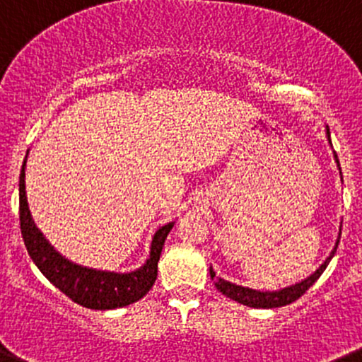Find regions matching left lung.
Segmentation results:
<instances>
[{
    "instance_id": "left-lung-1",
    "label": "left lung",
    "mask_w": 362,
    "mask_h": 362,
    "mask_svg": "<svg viewBox=\"0 0 362 362\" xmlns=\"http://www.w3.org/2000/svg\"><path fill=\"white\" fill-rule=\"evenodd\" d=\"M327 138H329V129H327ZM329 141H331V138H329ZM334 159H336V163H338V168H339V160H338V156H336V152H334ZM339 173H341V168H339ZM338 244H339V237H338V240H336V245H334V249H332V252L327 256V259H325V262L322 263L317 270H315L310 278L303 279V281L296 283V285H292V286H286V288H283V290H278V292H259V290L245 288V286H238V285H235V283L224 281V279L217 278L216 272L212 270V267H210V278L214 279V285H216V288L219 290L223 296L230 297V299L237 300V303L244 304V306L262 308V310H269V308H281V306H286V304L296 303L299 297H303L304 293H306V290H310L311 286L315 285V281L320 278L322 272L325 270V267L329 265L331 258L334 256Z\"/></svg>"
}]
</instances>
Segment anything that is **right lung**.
<instances>
[{
    "label": "right lung",
    "instance_id": "obj_1",
    "mask_svg": "<svg viewBox=\"0 0 362 362\" xmlns=\"http://www.w3.org/2000/svg\"><path fill=\"white\" fill-rule=\"evenodd\" d=\"M26 159L21 168L19 177V219L21 233L28 252L42 274L62 290L69 299L90 310H115L136 303L150 292L157 279V263L163 252L164 240L175 223H168L156 231L150 245V256L139 269L125 274L107 272L81 267L59 255L42 235L31 217L24 184Z\"/></svg>",
    "mask_w": 362,
    "mask_h": 362
}]
</instances>
